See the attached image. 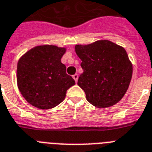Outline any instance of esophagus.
I'll return each mask as SVG.
<instances>
[{
	"instance_id": "1",
	"label": "esophagus",
	"mask_w": 152,
	"mask_h": 152,
	"mask_svg": "<svg viewBox=\"0 0 152 152\" xmlns=\"http://www.w3.org/2000/svg\"><path fill=\"white\" fill-rule=\"evenodd\" d=\"M72 77H73V79L76 81V83H77V80H78V74H74Z\"/></svg>"
}]
</instances>
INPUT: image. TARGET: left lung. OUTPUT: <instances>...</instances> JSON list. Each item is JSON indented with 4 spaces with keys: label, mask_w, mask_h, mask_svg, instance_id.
<instances>
[{
    "label": "left lung",
    "mask_w": 152,
    "mask_h": 152,
    "mask_svg": "<svg viewBox=\"0 0 152 152\" xmlns=\"http://www.w3.org/2000/svg\"><path fill=\"white\" fill-rule=\"evenodd\" d=\"M83 72L78 84L93 106L106 108L118 103L127 91L132 66L125 50L108 40L87 46L76 45Z\"/></svg>",
    "instance_id": "obj_1"
}]
</instances>
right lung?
<instances>
[{"instance_id": "add662e5", "label": "right lung", "mask_w": 152, "mask_h": 152, "mask_svg": "<svg viewBox=\"0 0 152 152\" xmlns=\"http://www.w3.org/2000/svg\"><path fill=\"white\" fill-rule=\"evenodd\" d=\"M65 49L55 46H36L27 52L17 64V84L31 105L48 110L65 98L75 80L61 63Z\"/></svg>"}]
</instances>
